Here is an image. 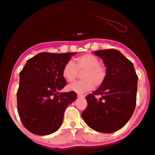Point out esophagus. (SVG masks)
I'll list each match as a JSON object with an SVG mask.
<instances>
[{
  "label": "esophagus",
  "instance_id": "1",
  "mask_svg": "<svg viewBox=\"0 0 155 155\" xmlns=\"http://www.w3.org/2000/svg\"><path fill=\"white\" fill-rule=\"evenodd\" d=\"M77 97H81V98L85 97V96L84 95V94H77Z\"/></svg>",
  "mask_w": 155,
  "mask_h": 155
}]
</instances>
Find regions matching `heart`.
<instances>
[{"label":"heart","instance_id":"b5f03b06","mask_svg":"<svg viewBox=\"0 0 155 155\" xmlns=\"http://www.w3.org/2000/svg\"><path fill=\"white\" fill-rule=\"evenodd\" d=\"M81 81H75L68 85V90L76 93H84L92 90L94 85L101 86L105 81L107 69L100 64V60L92 54H84L76 58V63L68 61L62 69L63 78L68 82H71L77 76L78 71H83Z\"/></svg>","mask_w":155,"mask_h":155}]
</instances>
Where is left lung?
<instances>
[{"label": "left lung", "mask_w": 155, "mask_h": 155, "mask_svg": "<svg viewBox=\"0 0 155 155\" xmlns=\"http://www.w3.org/2000/svg\"><path fill=\"white\" fill-rule=\"evenodd\" d=\"M94 53L103 60L107 76L96 91L86 97L87 107L81 116L94 131L113 133L124 127L133 115L138 76L133 63L118 50H100Z\"/></svg>", "instance_id": "obj_1"}]
</instances>
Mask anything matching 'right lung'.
<instances>
[{
    "instance_id": "1",
    "label": "right lung",
    "mask_w": 155,
    "mask_h": 155,
    "mask_svg": "<svg viewBox=\"0 0 155 155\" xmlns=\"http://www.w3.org/2000/svg\"><path fill=\"white\" fill-rule=\"evenodd\" d=\"M76 53H40L26 63L19 74L17 109L28 131L45 136L59 129L68 105L75 101V92H59L66 85L63 67Z\"/></svg>"
}]
</instances>
